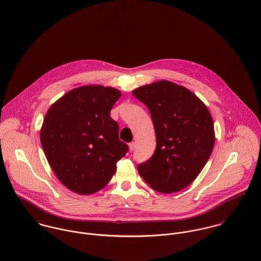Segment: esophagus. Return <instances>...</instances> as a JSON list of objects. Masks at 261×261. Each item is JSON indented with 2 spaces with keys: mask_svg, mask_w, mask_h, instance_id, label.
<instances>
[{
  "mask_svg": "<svg viewBox=\"0 0 261 261\" xmlns=\"http://www.w3.org/2000/svg\"><path fill=\"white\" fill-rule=\"evenodd\" d=\"M134 146H135V143L134 142H130L129 143V149L132 151L134 149Z\"/></svg>",
  "mask_w": 261,
  "mask_h": 261,
  "instance_id": "obj_1",
  "label": "esophagus"
}]
</instances>
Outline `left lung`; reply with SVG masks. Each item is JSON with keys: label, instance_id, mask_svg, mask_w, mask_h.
Instances as JSON below:
<instances>
[{"label": "left lung", "instance_id": "left-lung-1", "mask_svg": "<svg viewBox=\"0 0 261 261\" xmlns=\"http://www.w3.org/2000/svg\"><path fill=\"white\" fill-rule=\"evenodd\" d=\"M132 93L148 108L156 137L154 153L138 165L139 175L163 194L186 189L213 150L215 133L209 110L191 90L169 81L141 86Z\"/></svg>", "mask_w": 261, "mask_h": 261}]
</instances>
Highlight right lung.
<instances>
[{
  "label": "right lung",
  "mask_w": 261,
  "mask_h": 261,
  "mask_svg": "<svg viewBox=\"0 0 261 261\" xmlns=\"http://www.w3.org/2000/svg\"><path fill=\"white\" fill-rule=\"evenodd\" d=\"M121 95L113 87L82 86L54 102L45 116L40 132L45 155L57 178L75 194L102 190L128 151L110 116Z\"/></svg>",
  "instance_id": "obj_1"
}]
</instances>
